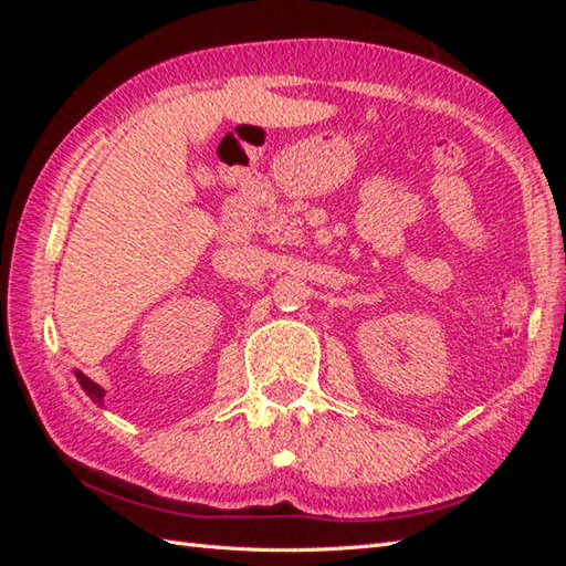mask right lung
<instances>
[{"label": "right lung", "instance_id": "1", "mask_svg": "<svg viewBox=\"0 0 566 566\" xmlns=\"http://www.w3.org/2000/svg\"><path fill=\"white\" fill-rule=\"evenodd\" d=\"M75 377H77V381L82 384L84 394H87L94 403H104V389L99 387L97 381H92L87 375H82V371H75Z\"/></svg>", "mask_w": 566, "mask_h": 566}]
</instances>
